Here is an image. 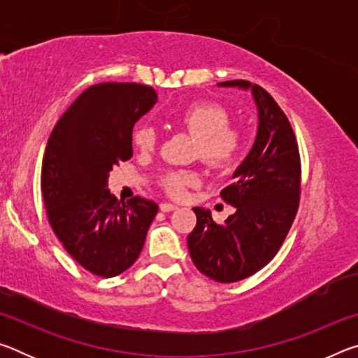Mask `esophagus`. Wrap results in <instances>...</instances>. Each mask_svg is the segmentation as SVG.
<instances>
[{"mask_svg": "<svg viewBox=\"0 0 358 358\" xmlns=\"http://www.w3.org/2000/svg\"><path fill=\"white\" fill-rule=\"evenodd\" d=\"M159 208H161V211H164V213H169V211H173V210H177L178 207H177V205H173V203L164 202V203H161V205H159Z\"/></svg>", "mask_w": 358, "mask_h": 358, "instance_id": "obj_1", "label": "esophagus"}]
</instances>
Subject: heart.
Wrapping results in <instances>:
<instances>
[{
  "label": "heart",
  "instance_id": "1",
  "mask_svg": "<svg viewBox=\"0 0 358 358\" xmlns=\"http://www.w3.org/2000/svg\"><path fill=\"white\" fill-rule=\"evenodd\" d=\"M199 138V155L213 169H230L237 164L245 148V132L230 126L229 112L217 102H196L186 108L180 117ZM134 145L142 151H151L156 147L157 134L153 126L142 124L134 131ZM201 181L194 171H171L162 177V185L173 197L185 196L187 187Z\"/></svg>",
  "mask_w": 358,
  "mask_h": 358
}]
</instances>
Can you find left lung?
Segmentation results:
<instances>
[{"instance_id":"left-lung-1","label":"left lung","mask_w":358,"mask_h":358,"mask_svg":"<svg viewBox=\"0 0 358 358\" xmlns=\"http://www.w3.org/2000/svg\"><path fill=\"white\" fill-rule=\"evenodd\" d=\"M220 87L251 88L259 112L256 142L234 172L221 197L235 207L222 224L210 210L192 208L196 227L187 235L194 265L217 282H235L270 262L299 211L301 166L292 126L276 101L259 85L229 80Z\"/></svg>"}]
</instances>
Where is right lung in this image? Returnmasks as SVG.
<instances>
[{"instance_id": "right-lung-1", "label": "right lung", "mask_w": 358, "mask_h": 358, "mask_svg": "<svg viewBox=\"0 0 358 358\" xmlns=\"http://www.w3.org/2000/svg\"><path fill=\"white\" fill-rule=\"evenodd\" d=\"M156 101L147 85H93L48 137L41 172L48 222L72 259L96 276H117L136 262L157 213L153 201L121 202L107 189L112 167L132 157L136 121Z\"/></svg>"}]
</instances>
